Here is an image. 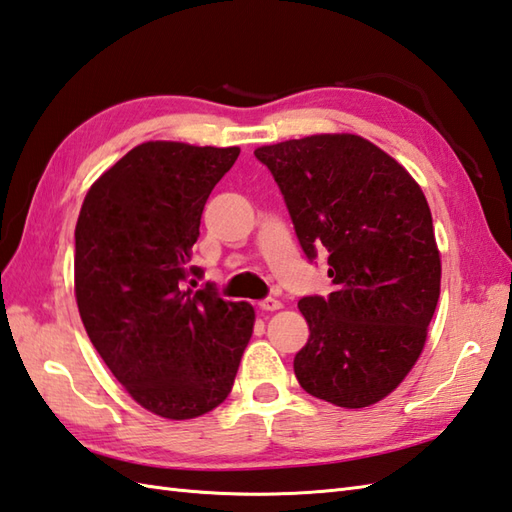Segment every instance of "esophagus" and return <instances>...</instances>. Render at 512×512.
Instances as JSON below:
<instances>
[{"mask_svg":"<svg viewBox=\"0 0 512 512\" xmlns=\"http://www.w3.org/2000/svg\"><path fill=\"white\" fill-rule=\"evenodd\" d=\"M259 308H262L264 312H275V310L281 308V301H277V299H273V297H268V299L259 301Z\"/></svg>","mask_w":512,"mask_h":512,"instance_id":"1","label":"esophagus"}]
</instances>
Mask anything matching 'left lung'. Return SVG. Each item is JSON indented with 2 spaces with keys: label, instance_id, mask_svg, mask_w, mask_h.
Segmentation results:
<instances>
[{
  "label": "left lung",
  "instance_id": "1",
  "mask_svg": "<svg viewBox=\"0 0 512 512\" xmlns=\"http://www.w3.org/2000/svg\"><path fill=\"white\" fill-rule=\"evenodd\" d=\"M284 195L303 253H328V297H303L310 339L295 376L310 396L361 409L416 365L440 297L427 198L407 169L354 134L255 149Z\"/></svg>",
  "mask_w": 512,
  "mask_h": 512
}]
</instances>
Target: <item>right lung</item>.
<instances>
[{
	"instance_id": "obj_1",
	"label": "right lung",
	"mask_w": 512,
	"mask_h": 512,
	"mask_svg": "<svg viewBox=\"0 0 512 512\" xmlns=\"http://www.w3.org/2000/svg\"><path fill=\"white\" fill-rule=\"evenodd\" d=\"M239 147L149 140L85 195L74 231V292L92 345L140 407L189 420L231 394L255 310L213 284L184 288L204 204Z\"/></svg>"
}]
</instances>
